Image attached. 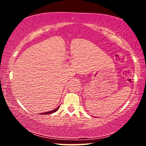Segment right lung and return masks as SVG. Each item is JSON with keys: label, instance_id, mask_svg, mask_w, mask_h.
<instances>
[{"label": "right lung", "instance_id": "obj_1", "mask_svg": "<svg viewBox=\"0 0 146 146\" xmlns=\"http://www.w3.org/2000/svg\"><path fill=\"white\" fill-rule=\"evenodd\" d=\"M60 108V106H58V107L56 108L55 110H53L52 111H48V112H46V113H41V115H49V114H51V113H53L56 112V111L58 110V108Z\"/></svg>", "mask_w": 146, "mask_h": 146}]
</instances>
